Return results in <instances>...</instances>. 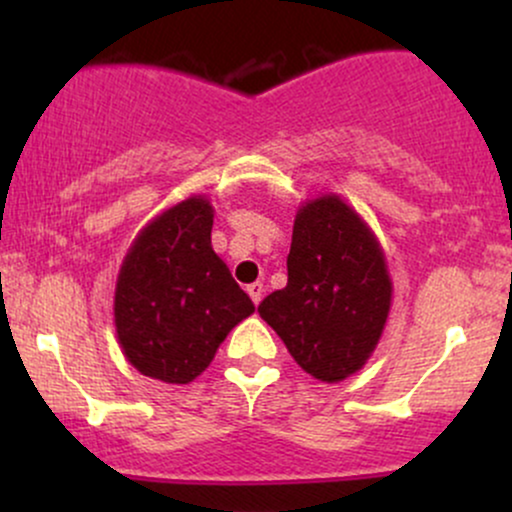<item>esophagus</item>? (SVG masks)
I'll list each match as a JSON object with an SVG mask.
<instances>
[{"label":"esophagus","mask_w":512,"mask_h":512,"mask_svg":"<svg viewBox=\"0 0 512 512\" xmlns=\"http://www.w3.org/2000/svg\"><path fill=\"white\" fill-rule=\"evenodd\" d=\"M250 293V298H252V303H260L262 301V293H264V286L260 284V281H255V284H248V289H245Z\"/></svg>","instance_id":"34e87169"}]
</instances>
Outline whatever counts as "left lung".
I'll list each match as a JSON object with an SVG mask.
<instances>
[{
  "label": "left lung",
  "mask_w": 512,
  "mask_h": 512,
  "mask_svg": "<svg viewBox=\"0 0 512 512\" xmlns=\"http://www.w3.org/2000/svg\"><path fill=\"white\" fill-rule=\"evenodd\" d=\"M286 267L289 284L257 313L305 373L339 383L383 334L392 296L383 252L342 199L320 197L298 211Z\"/></svg>",
  "instance_id": "obj_1"
}]
</instances>
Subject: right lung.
<instances>
[{
  "mask_svg": "<svg viewBox=\"0 0 512 512\" xmlns=\"http://www.w3.org/2000/svg\"><path fill=\"white\" fill-rule=\"evenodd\" d=\"M211 226L207 199H185L139 233L120 269L117 339L139 373L163 383L195 380L226 334L255 313L211 250Z\"/></svg>",
  "mask_w": 512,
  "mask_h": 512,
  "instance_id": "obj_1",
  "label": "right lung"
}]
</instances>
